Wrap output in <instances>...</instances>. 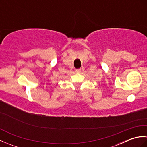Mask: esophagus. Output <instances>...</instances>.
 I'll list each match as a JSON object with an SVG mask.
<instances>
[{
	"label": "esophagus",
	"instance_id": "1",
	"mask_svg": "<svg viewBox=\"0 0 147 147\" xmlns=\"http://www.w3.org/2000/svg\"><path fill=\"white\" fill-rule=\"evenodd\" d=\"M81 69H76V72L77 73H81Z\"/></svg>",
	"mask_w": 147,
	"mask_h": 147
}]
</instances>
